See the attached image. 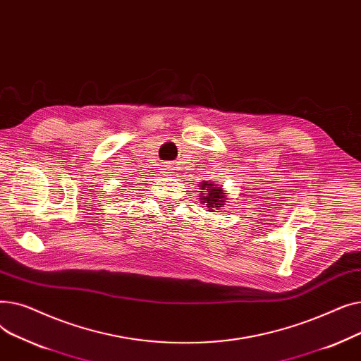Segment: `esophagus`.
I'll list each match as a JSON object with an SVG mask.
<instances>
[{
	"label": "esophagus",
	"mask_w": 361,
	"mask_h": 361,
	"mask_svg": "<svg viewBox=\"0 0 361 361\" xmlns=\"http://www.w3.org/2000/svg\"><path fill=\"white\" fill-rule=\"evenodd\" d=\"M169 171H171V168H169V166H166V168H165V171H164V173H165V174H168Z\"/></svg>",
	"instance_id": "esophagus-1"
}]
</instances>
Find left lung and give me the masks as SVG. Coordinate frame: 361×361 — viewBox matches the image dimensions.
<instances>
[{"mask_svg": "<svg viewBox=\"0 0 361 361\" xmlns=\"http://www.w3.org/2000/svg\"><path fill=\"white\" fill-rule=\"evenodd\" d=\"M202 190H204L200 196L202 202L206 204V207H209V211L212 209H222V204L225 203V193L222 192L221 187H214L212 184H207V181H203L200 184Z\"/></svg>", "mask_w": 361, "mask_h": 361, "instance_id": "obj_1", "label": "left lung"}]
</instances>
